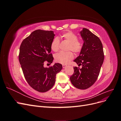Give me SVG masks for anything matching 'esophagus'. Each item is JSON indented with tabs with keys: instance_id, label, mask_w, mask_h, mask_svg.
Masks as SVG:
<instances>
[{
	"instance_id": "34e87169",
	"label": "esophagus",
	"mask_w": 121,
	"mask_h": 121,
	"mask_svg": "<svg viewBox=\"0 0 121 121\" xmlns=\"http://www.w3.org/2000/svg\"><path fill=\"white\" fill-rule=\"evenodd\" d=\"M66 67H67V65H63V68H65Z\"/></svg>"
}]
</instances>
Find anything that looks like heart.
Wrapping results in <instances>:
<instances>
[{"instance_id": "1", "label": "heart", "mask_w": 121, "mask_h": 121, "mask_svg": "<svg viewBox=\"0 0 121 121\" xmlns=\"http://www.w3.org/2000/svg\"><path fill=\"white\" fill-rule=\"evenodd\" d=\"M60 37L69 43V50H72L76 53H78L81 52L83 43L82 41L78 40V36L76 34L72 32L69 31L62 34ZM50 47L51 49L54 52H56L59 50L60 41L57 38H55L53 39ZM54 58L57 63L65 65L69 63V62L74 58V54L71 52H60L56 54Z\"/></svg>"}]
</instances>
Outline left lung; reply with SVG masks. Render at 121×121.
Here are the masks:
<instances>
[{
    "label": "left lung",
    "mask_w": 121,
    "mask_h": 121,
    "mask_svg": "<svg viewBox=\"0 0 121 121\" xmlns=\"http://www.w3.org/2000/svg\"><path fill=\"white\" fill-rule=\"evenodd\" d=\"M80 33L84 41L83 46L79 56L74 61L82 67H74V73L70 80L77 88L86 89L96 81L104 56L102 43L97 36L86 28H83Z\"/></svg>",
    "instance_id": "obj_1"
}]
</instances>
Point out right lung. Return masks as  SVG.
Segmentation results:
<instances>
[{
    "label": "right lung",
    "mask_w": 121,
    "mask_h": 121,
    "mask_svg": "<svg viewBox=\"0 0 121 121\" xmlns=\"http://www.w3.org/2000/svg\"><path fill=\"white\" fill-rule=\"evenodd\" d=\"M55 36L52 31L37 30L33 32L22 42L19 60L25 78L32 88L40 92H45L53 86L56 75L62 65L56 63L44 68L45 61L52 63L51 43Z\"/></svg>",
    "instance_id": "add662e5"
}]
</instances>
